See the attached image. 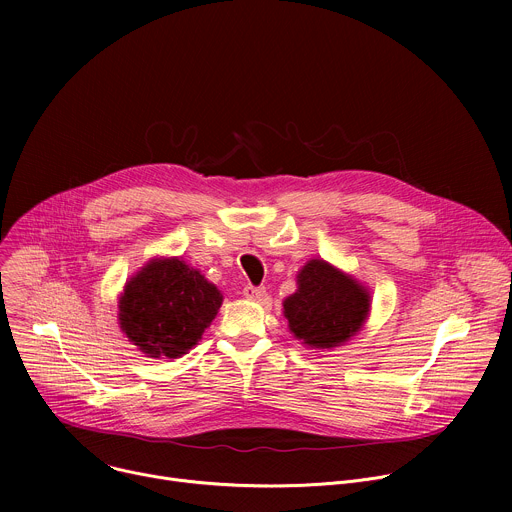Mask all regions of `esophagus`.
Returning a JSON list of instances; mask_svg holds the SVG:
<instances>
[{
	"label": "esophagus",
	"instance_id": "obj_1",
	"mask_svg": "<svg viewBox=\"0 0 512 512\" xmlns=\"http://www.w3.org/2000/svg\"><path fill=\"white\" fill-rule=\"evenodd\" d=\"M243 294H245V298H247V300H253V302H263V300H265V296H267V291H265V287L247 285V287L243 289Z\"/></svg>",
	"mask_w": 512,
	"mask_h": 512
}]
</instances>
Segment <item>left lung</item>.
Masks as SVG:
<instances>
[{
	"instance_id": "1",
	"label": "left lung",
	"mask_w": 512,
	"mask_h": 512,
	"mask_svg": "<svg viewBox=\"0 0 512 512\" xmlns=\"http://www.w3.org/2000/svg\"><path fill=\"white\" fill-rule=\"evenodd\" d=\"M369 289L324 259L308 261L298 273V289L283 302L289 330L312 348L348 342L367 322Z\"/></svg>"
}]
</instances>
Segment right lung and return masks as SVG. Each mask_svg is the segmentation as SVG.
<instances>
[{
	"label": "right lung",
	"instance_id": "right-lung-1",
	"mask_svg": "<svg viewBox=\"0 0 512 512\" xmlns=\"http://www.w3.org/2000/svg\"><path fill=\"white\" fill-rule=\"evenodd\" d=\"M223 294L178 257L152 259L119 298L123 334L152 358L186 354L214 320Z\"/></svg>",
	"mask_w": 512,
	"mask_h": 512
}]
</instances>
